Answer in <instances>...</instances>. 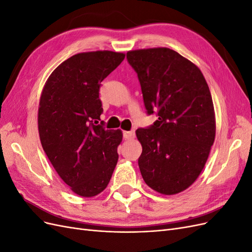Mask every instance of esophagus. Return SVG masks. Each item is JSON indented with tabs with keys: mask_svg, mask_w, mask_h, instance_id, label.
<instances>
[{
	"mask_svg": "<svg viewBox=\"0 0 252 252\" xmlns=\"http://www.w3.org/2000/svg\"><path fill=\"white\" fill-rule=\"evenodd\" d=\"M134 130H130V131H123V138L125 140H132L134 138Z\"/></svg>",
	"mask_w": 252,
	"mask_h": 252,
	"instance_id": "esophagus-1",
	"label": "esophagus"
}]
</instances>
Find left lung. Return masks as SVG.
I'll return each instance as SVG.
<instances>
[{
	"instance_id": "1",
	"label": "left lung",
	"mask_w": 252,
	"mask_h": 252,
	"mask_svg": "<svg viewBox=\"0 0 252 252\" xmlns=\"http://www.w3.org/2000/svg\"><path fill=\"white\" fill-rule=\"evenodd\" d=\"M126 58L138 74L147 114L158 116L135 131L143 147L141 174L156 191L179 193L199 177L215 142L207 82L192 62L169 48L128 51Z\"/></svg>"
}]
</instances>
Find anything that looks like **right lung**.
Returning a JSON list of instances; mask_svg holds the SVG:
<instances>
[{
  "instance_id": "obj_1",
  "label": "right lung",
  "mask_w": 252,
  "mask_h": 252,
  "mask_svg": "<svg viewBox=\"0 0 252 252\" xmlns=\"http://www.w3.org/2000/svg\"><path fill=\"white\" fill-rule=\"evenodd\" d=\"M109 50L82 52L59 65L43 88L37 125L50 163L74 193L91 197L107 187L123 134L98 124L101 82L124 60Z\"/></svg>"
}]
</instances>
